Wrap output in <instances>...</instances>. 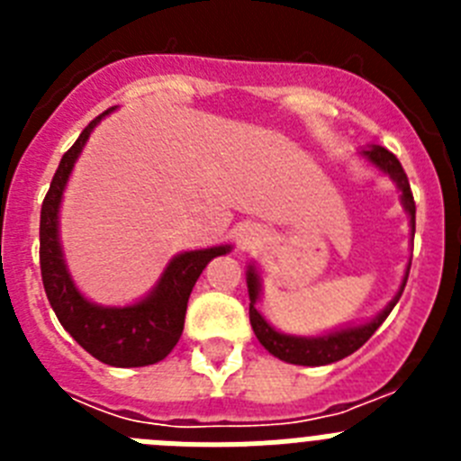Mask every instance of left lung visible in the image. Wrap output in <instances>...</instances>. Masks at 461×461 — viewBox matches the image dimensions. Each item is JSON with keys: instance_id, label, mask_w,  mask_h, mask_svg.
I'll list each match as a JSON object with an SVG mask.
<instances>
[{"instance_id": "left-lung-1", "label": "left lung", "mask_w": 461, "mask_h": 461, "mask_svg": "<svg viewBox=\"0 0 461 461\" xmlns=\"http://www.w3.org/2000/svg\"><path fill=\"white\" fill-rule=\"evenodd\" d=\"M357 157L362 161H367L372 168H376L378 173H383L385 177L393 180V185L399 191V201L404 207L406 217H409V228H411V240L415 235V203L413 194H411L409 177H406L404 168L399 164V158L393 152H388L381 145H367V148L357 149ZM409 267L406 266L404 279L399 284L397 293L390 300L376 316L362 321V323H348L339 325L335 330H325L321 335H288V332H281L276 330L270 321H266V316L256 309V304L260 303V295H263V276L256 263L247 266V288H249V321L251 328H254V335L258 337V341L266 346V351L272 353L279 360L288 362V365H303V367H321V365H332V362L344 360L346 356H351L360 348L369 337L378 330V325L388 319V313L393 312L394 304L399 303V297L404 293L406 279H409Z\"/></svg>"}]
</instances>
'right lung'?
<instances>
[{"instance_id":"right-lung-1","label":"right lung","mask_w":461,"mask_h":461,"mask_svg":"<svg viewBox=\"0 0 461 461\" xmlns=\"http://www.w3.org/2000/svg\"><path fill=\"white\" fill-rule=\"evenodd\" d=\"M115 108H108L85 126L52 177L46 201L41 205V276L55 316L89 356L110 367H148L164 360L180 341L186 303L207 263L217 256L230 254L233 247L214 244L207 249L180 251L168 260L157 284L145 295L120 307L94 303L76 286L59 235V212L73 166L94 129Z\"/></svg>"}]
</instances>
